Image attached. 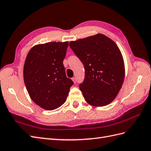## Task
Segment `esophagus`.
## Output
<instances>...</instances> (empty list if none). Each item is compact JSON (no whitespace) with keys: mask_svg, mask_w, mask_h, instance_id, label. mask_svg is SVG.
<instances>
[{"mask_svg":"<svg viewBox=\"0 0 151 151\" xmlns=\"http://www.w3.org/2000/svg\"><path fill=\"white\" fill-rule=\"evenodd\" d=\"M72 80L73 81V82H74L75 83H76V78H72Z\"/></svg>","mask_w":151,"mask_h":151,"instance_id":"34e87169","label":"esophagus"}]
</instances>
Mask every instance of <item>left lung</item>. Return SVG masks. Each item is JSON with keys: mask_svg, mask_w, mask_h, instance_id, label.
Returning a JSON list of instances; mask_svg holds the SVG:
<instances>
[{"mask_svg": "<svg viewBox=\"0 0 151 151\" xmlns=\"http://www.w3.org/2000/svg\"><path fill=\"white\" fill-rule=\"evenodd\" d=\"M69 46L84 65L79 87L86 101L94 106L109 105L121 88L125 76L123 57L115 42L103 34L71 41Z\"/></svg>", "mask_w": 151, "mask_h": 151, "instance_id": "8db88e82", "label": "left lung"}]
</instances>
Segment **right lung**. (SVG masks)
<instances>
[{
    "label": "right lung",
    "mask_w": 151,
    "mask_h": 151,
    "mask_svg": "<svg viewBox=\"0 0 151 151\" xmlns=\"http://www.w3.org/2000/svg\"><path fill=\"white\" fill-rule=\"evenodd\" d=\"M68 42H50L33 46L24 67V79L30 98L45 110L63 105L73 82L65 75L63 60Z\"/></svg>",
    "instance_id": "obj_1"
}]
</instances>
